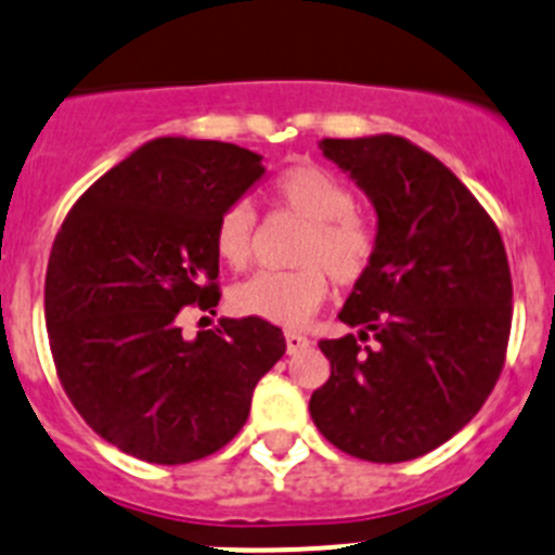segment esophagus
<instances>
[{
    "mask_svg": "<svg viewBox=\"0 0 555 555\" xmlns=\"http://www.w3.org/2000/svg\"><path fill=\"white\" fill-rule=\"evenodd\" d=\"M308 347H311V340L305 338V335L294 333V330H288V333H286L288 354H297V352H302V349H308Z\"/></svg>",
    "mask_w": 555,
    "mask_h": 555,
    "instance_id": "34e87169",
    "label": "esophagus"
}]
</instances>
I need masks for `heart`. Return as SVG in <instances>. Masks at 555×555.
I'll return each instance as SVG.
<instances>
[{
	"label": "heart",
	"mask_w": 555,
	"mask_h": 555,
	"mask_svg": "<svg viewBox=\"0 0 555 555\" xmlns=\"http://www.w3.org/2000/svg\"><path fill=\"white\" fill-rule=\"evenodd\" d=\"M281 206L308 220L288 272H258L231 292L233 311L272 324H302L319 311L330 292V274L349 286L360 281L374 256V231L354 215V197L335 172L319 165L286 167L272 184ZM256 211L236 201L217 220L215 247L222 261L242 269L253 256Z\"/></svg>",
	"instance_id": "1"
}]
</instances>
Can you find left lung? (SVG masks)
Here are the masks:
<instances>
[{
  "mask_svg": "<svg viewBox=\"0 0 555 555\" xmlns=\"http://www.w3.org/2000/svg\"><path fill=\"white\" fill-rule=\"evenodd\" d=\"M377 211L369 269L338 319L358 335L322 340L330 379L311 418L335 449L369 462L429 454L495 388L512 330L501 233L440 159L404 137L322 140ZM378 340L363 348L367 335Z\"/></svg>",
  "mask_w": 555,
  "mask_h": 555,
  "instance_id": "1",
  "label": "left lung"
}]
</instances>
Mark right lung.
Instances as JSON below:
<instances>
[{
  "mask_svg": "<svg viewBox=\"0 0 555 555\" xmlns=\"http://www.w3.org/2000/svg\"><path fill=\"white\" fill-rule=\"evenodd\" d=\"M231 142L156 137L76 201L46 269L60 383L106 443L186 465L231 443L258 379L286 352L281 327L220 319L184 338L186 305L220 302L217 220L267 172Z\"/></svg>",
  "mask_w": 555,
  "mask_h": 555,
  "instance_id": "right-lung-1",
  "label": "right lung"
}]
</instances>
